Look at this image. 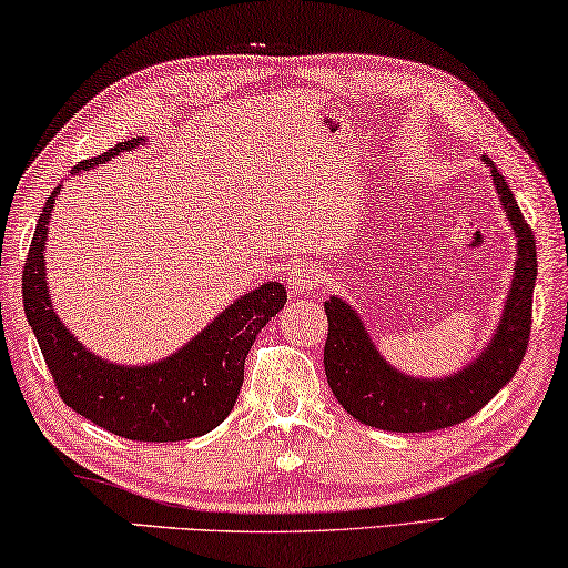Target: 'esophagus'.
Masks as SVG:
<instances>
[{
  "mask_svg": "<svg viewBox=\"0 0 568 568\" xmlns=\"http://www.w3.org/2000/svg\"><path fill=\"white\" fill-rule=\"evenodd\" d=\"M322 284V272L314 264H296L290 268V286L294 292H310Z\"/></svg>",
  "mask_w": 568,
  "mask_h": 568,
  "instance_id": "obj_1",
  "label": "esophagus"
}]
</instances>
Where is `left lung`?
<instances>
[{
  "instance_id": "1",
  "label": "left lung",
  "mask_w": 568,
  "mask_h": 568,
  "mask_svg": "<svg viewBox=\"0 0 568 568\" xmlns=\"http://www.w3.org/2000/svg\"><path fill=\"white\" fill-rule=\"evenodd\" d=\"M490 165L500 206L506 209L516 231V272L510 284L504 317L486 349L450 377L420 379L389 367L372 345L369 332L349 304L339 296L324 302L329 332L324 342V372L337 403L377 430L427 433L458 425L490 403L500 387L510 383L526 355L531 337L534 284H536V239L524 213L494 161Z\"/></svg>"
}]
</instances>
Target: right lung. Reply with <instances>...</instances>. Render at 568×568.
Wrapping results in <instances>:
<instances>
[{
	"label": "right lung",
	"mask_w": 568,
	"mask_h": 568,
	"mask_svg": "<svg viewBox=\"0 0 568 568\" xmlns=\"http://www.w3.org/2000/svg\"><path fill=\"white\" fill-rule=\"evenodd\" d=\"M138 143L143 138L118 143L108 153L74 165V173L110 161ZM58 193L60 185L37 219L22 268V302L62 403L128 440L175 443L206 435L234 410L248 349L266 322L286 304L284 284L266 282L244 294L171 357L143 367L113 365L82 347L52 310L44 241Z\"/></svg>",
	"instance_id": "right-lung-1"
}]
</instances>
